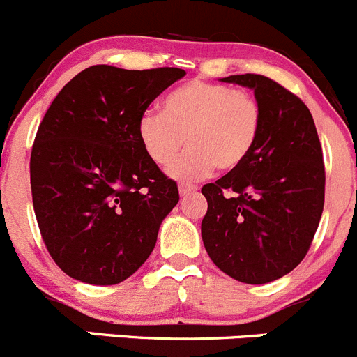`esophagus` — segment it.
<instances>
[{"instance_id":"1","label":"esophagus","mask_w":357,"mask_h":357,"mask_svg":"<svg viewBox=\"0 0 357 357\" xmlns=\"http://www.w3.org/2000/svg\"><path fill=\"white\" fill-rule=\"evenodd\" d=\"M196 191H198V185H195V184L178 185V192H181V196H188V195H191V192H196Z\"/></svg>"}]
</instances>
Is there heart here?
I'll list each match as a JSON object with an SVG mask.
<instances>
[{
  "mask_svg": "<svg viewBox=\"0 0 357 357\" xmlns=\"http://www.w3.org/2000/svg\"><path fill=\"white\" fill-rule=\"evenodd\" d=\"M263 107L247 91L208 80H189L169 91L161 114L145 112L137 137L155 166H168L178 152H188L169 168L175 178L192 181L245 165L263 133Z\"/></svg>",
  "mask_w": 357,
  "mask_h": 357,
  "instance_id": "obj_1",
  "label": "heart"
}]
</instances>
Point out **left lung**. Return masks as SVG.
<instances>
[{
  "label": "left lung",
  "mask_w": 357,
  "mask_h": 357,
  "mask_svg": "<svg viewBox=\"0 0 357 357\" xmlns=\"http://www.w3.org/2000/svg\"><path fill=\"white\" fill-rule=\"evenodd\" d=\"M222 82L254 89L263 133L245 165L202 188V238L210 259L238 282L266 284L298 266L324 208V161L307 105L264 75Z\"/></svg>",
  "instance_id": "left-lung-1"
}]
</instances>
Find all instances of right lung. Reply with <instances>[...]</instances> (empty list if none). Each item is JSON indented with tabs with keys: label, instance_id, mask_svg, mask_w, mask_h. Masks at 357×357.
I'll return each instance as SVG.
<instances>
[{
	"label": "right lung",
	"instance_id": "right-lung-1",
	"mask_svg": "<svg viewBox=\"0 0 357 357\" xmlns=\"http://www.w3.org/2000/svg\"><path fill=\"white\" fill-rule=\"evenodd\" d=\"M184 75L96 64L61 89L40 122L29 162L33 206L47 250L71 278L114 286L154 250L178 188L145 155L137 124Z\"/></svg>",
	"mask_w": 357,
	"mask_h": 357
}]
</instances>
